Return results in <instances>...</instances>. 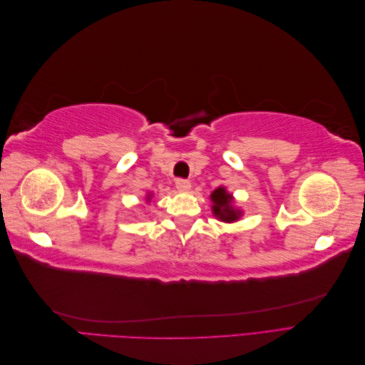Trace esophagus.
Returning <instances> with one entry per match:
<instances>
[{"label":"esophagus","instance_id":"esophagus-1","mask_svg":"<svg viewBox=\"0 0 365 365\" xmlns=\"http://www.w3.org/2000/svg\"><path fill=\"white\" fill-rule=\"evenodd\" d=\"M175 185H176V189H178V192H181V193H187L192 189L190 181H187V180H176Z\"/></svg>","mask_w":365,"mask_h":365}]
</instances>
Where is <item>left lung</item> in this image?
Wrapping results in <instances>:
<instances>
[{"label":"left lung","instance_id":"left-lung-1","mask_svg":"<svg viewBox=\"0 0 365 365\" xmlns=\"http://www.w3.org/2000/svg\"><path fill=\"white\" fill-rule=\"evenodd\" d=\"M210 201H212L213 216L217 220H220V222L233 224L237 222L242 215H244V212H242L239 207H236L235 196L231 195L224 185H219L216 190L212 192V195H210Z\"/></svg>","mask_w":365,"mask_h":365}]
</instances>
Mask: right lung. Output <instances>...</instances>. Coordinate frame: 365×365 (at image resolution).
Returning <instances> with one entry per match:
<instances>
[{"label": "right lung", "instance_id": "add662e5", "mask_svg": "<svg viewBox=\"0 0 365 365\" xmlns=\"http://www.w3.org/2000/svg\"><path fill=\"white\" fill-rule=\"evenodd\" d=\"M153 196H155V195H153L152 192H148V193H146V197H145V202H146V204H150L152 200H153Z\"/></svg>", "mask_w": 365, "mask_h": 365}]
</instances>
